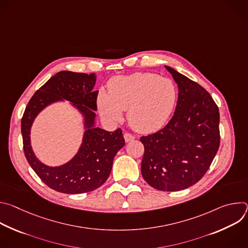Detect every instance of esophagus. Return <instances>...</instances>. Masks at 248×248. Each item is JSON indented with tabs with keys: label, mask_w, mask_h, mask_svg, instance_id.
Masks as SVG:
<instances>
[{
	"label": "esophagus",
	"mask_w": 248,
	"mask_h": 248,
	"mask_svg": "<svg viewBox=\"0 0 248 248\" xmlns=\"http://www.w3.org/2000/svg\"><path fill=\"white\" fill-rule=\"evenodd\" d=\"M124 141L125 142H130V141H132L135 137H134V135H132L131 133H128V132H125L124 134Z\"/></svg>",
	"instance_id": "1"
}]
</instances>
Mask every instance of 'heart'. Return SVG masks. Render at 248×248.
Masks as SVG:
<instances>
[{"label":"heart","mask_w":248,"mask_h":248,"mask_svg":"<svg viewBox=\"0 0 248 248\" xmlns=\"http://www.w3.org/2000/svg\"><path fill=\"white\" fill-rule=\"evenodd\" d=\"M174 83L156 74L134 73L113 78L108 93L101 90L97 106L101 116L111 123L121 121L127 111L129 125L141 133L159 130L169 120L176 102Z\"/></svg>","instance_id":"1"}]
</instances>
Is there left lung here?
Instances as JSON below:
<instances>
[{"label":"left lung","mask_w":248,"mask_h":248,"mask_svg":"<svg viewBox=\"0 0 248 248\" xmlns=\"http://www.w3.org/2000/svg\"><path fill=\"white\" fill-rule=\"evenodd\" d=\"M178 84L174 114L161 130L142 136L141 173L162 191L186 189L202 179L220 145V114L211 95L198 83L165 65Z\"/></svg>","instance_id":"1"}]
</instances>
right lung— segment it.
I'll return each instance as SVG.
<instances>
[{"label":"right lung","instance_id":"right-lung-1","mask_svg":"<svg viewBox=\"0 0 248 248\" xmlns=\"http://www.w3.org/2000/svg\"><path fill=\"white\" fill-rule=\"evenodd\" d=\"M95 74L62 70L52 77L28 102L22 120L23 150L33 170L52 189L67 194H80L100 187L112 170L113 161L124 146L123 131L110 132L96 126L97 95L93 88ZM67 100L83 117L85 132L77 154L66 163L52 167L41 162L31 146V127L36 117L48 105Z\"/></svg>","mask_w":248,"mask_h":248}]
</instances>
